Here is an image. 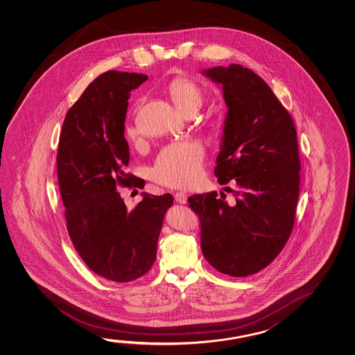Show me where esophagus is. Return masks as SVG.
<instances>
[{
  "instance_id": "34e87169",
  "label": "esophagus",
  "mask_w": 355,
  "mask_h": 355,
  "mask_svg": "<svg viewBox=\"0 0 355 355\" xmlns=\"http://www.w3.org/2000/svg\"><path fill=\"white\" fill-rule=\"evenodd\" d=\"M175 199L177 203L186 204L187 203V194L184 192H177L175 194Z\"/></svg>"
}]
</instances>
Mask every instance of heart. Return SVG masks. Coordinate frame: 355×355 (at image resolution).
<instances>
[{
    "label": "heart",
    "instance_id": "b5f03b06",
    "mask_svg": "<svg viewBox=\"0 0 355 355\" xmlns=\"http://www.w3.org/2000/svg\"><path fill=\"white\" fill-rule=\"evenodd\" d=\"M168 94L178 110L183 114L197 111L204 101V92L197 83L188 78H175L169 83ZM139 131L135 125H128L126 136L135 140ZM203 150L194 141H182L164 147L159 152L152 177L163 186L186 188L197 182L202 173Z\"/></svg>",
    "mask_w": 355,
    "mask_h": 355
}]
</instances>
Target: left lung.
Segmentation results:
<instances>
[{"instance_id": "1", "label": "left lung", "mask_w": 355, "mask_h": 355, "mask_svg": "<svg viewBox=\"0 0 355 355\" xmlns=\"http://www.w3.org/2000/svg\"><path fill=\"white\" fill-rule=\"evenodd\" d=\"M221 84L227 112L216 157L220 184L233 180L225 194H196L189 207L199 216L205 260L233 277L259 272L276 259L290 238L300 194L296 128L271 87L240 64L203 70ZM225 197L223 198L222 196Z\"/></svg>"}]
</instances>
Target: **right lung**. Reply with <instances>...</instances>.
Listing matches in <instances>:
<instances>
[{
	"label": "right lung",
	"instance_id": "add662e5",
	"mask_svg": "<svg viewBox=\"0 0 355 355\" xmlns=\"http://www.w3.org/2000/svg\"><path fill=\"white\" fill-rule=\"evenodd\" d=\"M148 76L110 70L89 84L67 112L57 169L65 220L87 268L115 282L144 276L157 256L163 218L173 197L142 194L128 209L117 187L144 188L125 172L130 161L123 136L130 92Z\"/></svg>",
	"mask_w": 355,
	"mask_h": 355
}]
</instances>
